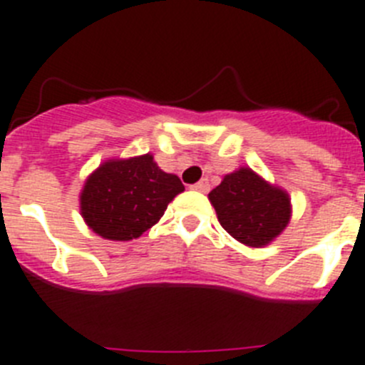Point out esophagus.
Instances as JSON below:
<instances>
[{
  "label": "esophagus",
  "mask_w": 365,
  "mask_h": 365,
  "mask_svg": "<svg viewBox=\"0 0 365 365\" xmlns=\"http://www.w3.org/2000/svg\"><path fill=\"white\" fill-rule=\"evenodd\" d=\"M208 188H210V185H208V180L203 179V180H199V182H195L194 186H192V190H195V192H208Z\"/></svg>",
  "instance_id": "34e87169"
}]
</instances>
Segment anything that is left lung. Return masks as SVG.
<instances>
[{
  "label": "left lung",
  "instance_id": "obj_1",
  "mask_svg": "<svg viewBox=\"0 0 365 365\" xmlns=\"http://www.w3.org/2000/svg\"><path fill=\"white\" fill-rule=\"evenodd\" d=\"M208 199L221 227L247 247L272 244L292 220L288 192L267 182L251 168L227 173Z\"/></svg>",
  "mask_w": 365,
  "mask_h": 365
}]
</instances>
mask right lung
Masks as SVG:
<instances>
[{
	"label": "right lung",
	"mask_w": 365,
	"mask_h": 365,
	"mask_svg": "<svg viewBox=\"0 0 365 365\" xmlns=\"http://www.w3.org/2000/svg\"><path fill=\"white\" fill-rule=\"evenodd\" d=\"M180 192L179 177L162 171L151 153L108 158L86 177L81 216L101 238L129 242L158 223Z\"/></svg>",
	"instance_id": "add662e5"
}]
</instances>
